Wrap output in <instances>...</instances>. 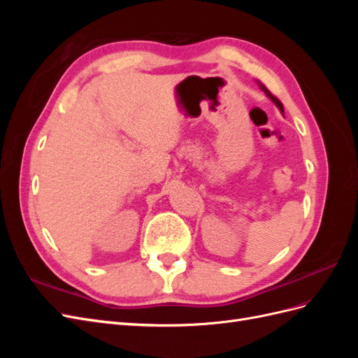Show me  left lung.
I'll use <instances>...</instances> for the list:
<instances>
[{
    "label": "left lung",
    "mask_w": 358,
    "mask_h": 358,
    "mask_svg": "<svg viewBox=\"0 0 358 358\" xmlns=\"http://www.w3.org/2000/svg\"><path fill=\"white\" fill-rule=\"evenodd\" d=\"M257 83H258V86H259V90H262V91H263V92L266 94V96H268V99H270V100H272V101L275 103V106L278 107V109H279V112L284 115V106H282V103H280V101H279V100L276 99V96H273L272 94H270V91H268V90L266 88V86H264V85H263L262 82H258V80H257Z\"/></svg>",
    "instance_id": "8db88e82"
}]
</instances>
